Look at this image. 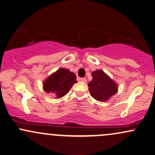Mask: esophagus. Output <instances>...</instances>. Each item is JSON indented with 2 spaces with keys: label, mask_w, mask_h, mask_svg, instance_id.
Listing matches in <instances>:
<instances>
[{
  "label": "esophagus",
  "mask_w": 155,
  "mask_h": 155,
  "mask_svg": "<svg viewBox=\"0 0 155 155\" xmlns=\"http://www.w3.org/2000/svg\"><path fill=\"white\" fill-rule=\"evenodd\" d=\"M80 81L82 82H87V79H86V78H81V79H80Z\"/></svg>",
  "instance_id": "esophagus-1"
}]
</instances>
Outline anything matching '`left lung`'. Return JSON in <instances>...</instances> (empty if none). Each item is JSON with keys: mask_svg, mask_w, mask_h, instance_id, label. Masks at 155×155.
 <instances>
[{"mask_svg": "<svg viewBox=\"0 0 155 155\" xmlns=\"http://www.w3.org/2000/svg\"><path fill=\"white\" fill-rule=\"evenodd\" d=\"M92 80L89 83L91 97L98 101H104L117 91V84L102 70L92 72Z\"/></svg>", "mask_w": 155, "mask_h": 155, "instance_id": "8db88e82", "label": "left lung"}]
</instances>
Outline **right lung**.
Returning a JSON list of instances; mask_svg holds the SVG:
<instances>
[{
    "label": "right lung",
    "instance_id": "1",
    "mask_svg": "<svg viewBox=\"0 0 155 155\" xmlns=\"http://www.w3.org/2000/svg\"><path fill=\"white\" fill-rule=\"evenodd\" d=\"M76 76L69 70L59 68L47 79L44 83V89L46 93H53L57 98H61L69 91Z\"/></svg>",
    "mask_w": 155,
    "mask_h": 155
}]
</instances>
